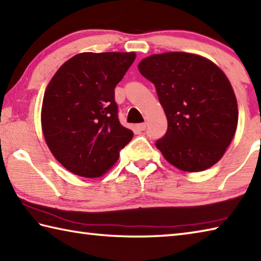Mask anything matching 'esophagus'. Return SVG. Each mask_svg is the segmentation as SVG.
Wrapping results in <instances>:
<instances>
[{"label":"esophagus","mask_w":261,"mask_h":261,"mask_svg":"<svg viewBox=\"0 0 261 261\" xmlns=\"http://www.w3.org/2000/svg\"><path fill=\"white\" fill-rule=\"evenodd\" d=\"M137 129L139 131H144L146 129V123H140V124H137Z\"/></svg>","instance_id":"34e87169"}]
</instances>
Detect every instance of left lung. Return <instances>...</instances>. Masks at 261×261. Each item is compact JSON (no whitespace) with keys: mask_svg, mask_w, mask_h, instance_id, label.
<instances>
[{"mask_svg":"<svg viewBox=\"0 0 261 261\" xmlns=\"http://www.w3.org/2000/svg\"><path fill=\"white\" fill-rule=\"evenodd\" d=\"M138 69L153 82L168 120L156 141L164 159L186 172L215 165L233 140L239 107L225 73L204 57L164 52L140 61Z\"/></svg>","mask_w":261,"mask_h":261,"instance_id":"obj_1","label":"left lung"}]
</instances>
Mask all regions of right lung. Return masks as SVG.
I'll return each mask as SVG.
<instances>
[{
  "label": "right lung",
  "instance_id": "1",
  "mask_svg": "<svg viewBox=\"0 0 261 261\" xmlns=\"http://www.w3.org/2000/svg\"><path fill=\"white\" fill-rule=\"evenodd\" d=\"M135 59V52H82L50 80L42 102V132L52 155L72 173L101 177L134 137L118 121L114 89Z\"/></svg>",
  "mask_w": 261,
  "mask_h": 261
}]
</instances>
